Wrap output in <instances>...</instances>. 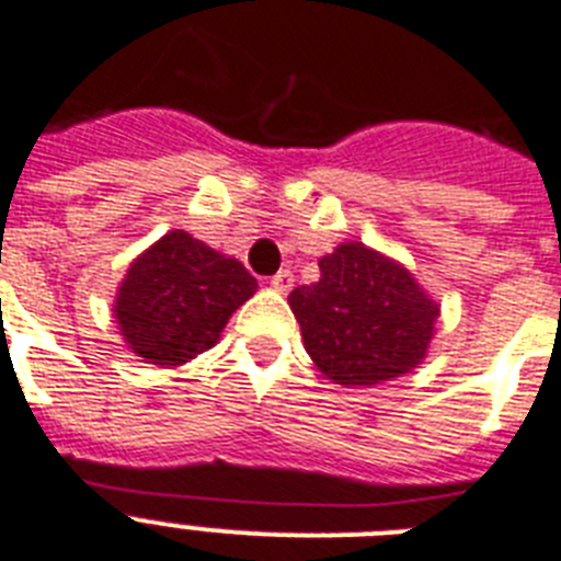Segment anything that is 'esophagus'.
<instances>
[{"label": "esophagus", "mask_w": 561, "mask_h": 561, "mask_svg": "<svg viewBox=\"0 0 561 561\" xmlns=\"http://www.w3.org/2000/svg\"><path fill=\"white\" fill-rule=\"evenodd\" d=\"M270 284H272V289L280 291V295H286V291H289L291 286H295V275H291L289 270H280L275 277H272Z\"/></svg>", "instance_id": "34e87169"}]
</instances>
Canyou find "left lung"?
<instances>
[{"label": "left lung", "instance_id": "1", "mask_svg": "<svg viewBox=\"0 0 561 561\" xmlns=\"http://www.w3.org/2000/svg\"><path fill=\"white\" fill-rule=\"evenodd\" d=\"M318 266V284L289 295L314 367L344 387H373L419 367L438 304L415 277L364 243H341Z\"/></svg>", "mask_w": 561, "mask_h": 561}]
</instances>
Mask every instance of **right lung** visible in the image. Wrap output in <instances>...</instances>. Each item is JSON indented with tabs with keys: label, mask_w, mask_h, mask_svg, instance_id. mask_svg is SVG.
Listing matches in <instances>:
<instances>
[{
	"label": "right lung",
	"mask_w": 561,
	"mask_h": 561,
	"mask_svg": "<svg viewBox=\"0 0 561 561\" xmlns=\"http://www.w3.org/2000/svg\"><path fill=\"white\" fill-rule=\"evenodd\" d=\"M254 289L243 263L174 229L131 263L114 314L131 353L157 367H180L217 344Z\"/></svg>",
	"instance_id": "right-lung-1"
}]
</instances>
